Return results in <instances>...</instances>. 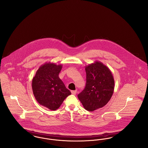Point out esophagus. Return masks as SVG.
Returning <instances> with one entry per match:
<instances>
[{
	"label": "esophagus",
	"mask_w": 148,
	"mask_h": 148,
	"mask_svg": "<svg viewBox=\"0 0 148 148\" xmlns=\"http://www.w3.org/2000/svg\"><path fill=\"white\" fill-rule=\"evenodd\" d=\"M71 94H73V95H75V94H76V93H77V90H71Z\"/></svg>",
	"instance_id": "esophagus-1"
}]
</instances>
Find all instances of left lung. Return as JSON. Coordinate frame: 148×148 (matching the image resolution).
<instances>
[{
  "label": "left lung",
  "instance_id": "8db88e82",
  "mask_svg": "<svg viewBox=\"0 0 148 148\" xmlns=\"http://www.w3.org/2000/svg\"><path fill=\"white\" fill-rule=\"evenodd\" d=\"M85 70L86 85L77 98L85 109L93 112L104 106L110 100L114 90V79L109 68L99 61L86 66Z\"/></svg>",
  "mask_w": 148,
  "mask_h": 148
}]
</instances>
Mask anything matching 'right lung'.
Wrapping results in <instances>:
<instances>
[{"mask_svg":"<svg viewBox=\"0 0 148 148\" xmlns=\"http://www.w3.org/2000/svg\"><path fill=\"white\" fill-rule=\"evenodd\" d=\"M62 64L45 63L36 71L32 80V90L39 104L51 110L58 109L71 94L59 77Z\"/></svg>","mask_w":148,"mask_h":148,"instance_id":"obj_1","label":"right lung"}]
</instances>
